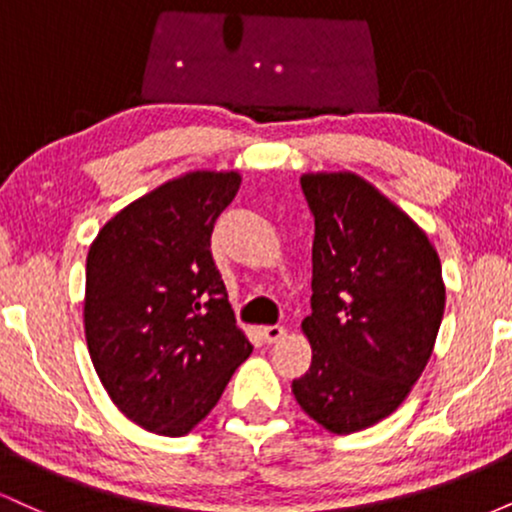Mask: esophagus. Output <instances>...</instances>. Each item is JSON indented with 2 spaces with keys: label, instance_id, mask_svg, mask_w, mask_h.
Masks as SVG:
<instances>
[{
  "label": "esophagus",
  "instance_id": "34e87169",
  "mask_svg": "<svg viewBox=\"0 0 512 512\" xmlns=\"http://www.w3.org/2000/svg\"><path fill=\"white\" fill-rule=\"evenodd\" d=\"M260 334H262L264 342L274 344V342H281V339L286 337V327H281V325H267V327H262Z\"/></svg>",
  "mask_w": 512,
  "mask_h": 512
}]
</instances>
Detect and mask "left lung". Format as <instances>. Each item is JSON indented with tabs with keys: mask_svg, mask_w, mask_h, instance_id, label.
<instances>
[{
	"mask_svg": "<svg viewBox=\"0 0 512 512\" xmlns=\"http://www.w3.org/2000/svg\"><path fill=\"white\" fill-rule=\"evenodd\" d=\"M315 219L313 346L296 402L327 431L390 416L424 373L445 310L438 252L426 233L356 173L301 178Z\"/></svg>",
	"mask_w": 512,
	"mask_h": 512,
	"instance_id": "8db88e82",
	"label": "left lung"
}]
</instances>
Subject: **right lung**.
Wrapping results in <instances>:
<instances>
[{"mask_svg": "<svg viewBox=\"0 0 512 512\" xmlns=\"http://www.w3.org/2000/svg\"><path fill=\"white\" fill-rule=\"evenodd\" d=\"M240 175L197 170L139 197L98 231L86 257L84 330L117 409L178 438L219 402L252 344L211 257V231Z\"/></svg>", "mask_w": 512, "mask_h": 512, "instance_id": "add662e5", "label": "right lung"}]
</instances>
